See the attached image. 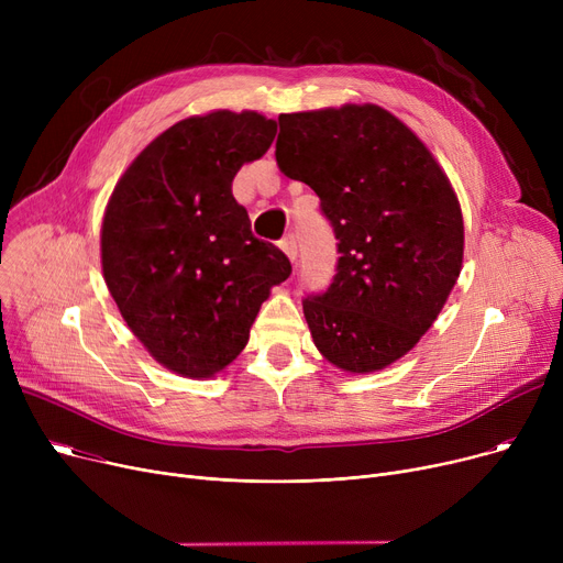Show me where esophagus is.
<instances>
[{
	"instance_id": "obj_1",
	"label": "esophagus",
	"mask_w": 563,
	"mask_h": 563,
	"mask_svg": "<svg viewBox=\"0 0 563 563\" xmlns=\"http://www.w3.org/2000/svg\"><path fill=\"white\" fill-rule=\"evenodd\" d=\"M280 249H283V253L294 262V257H297V236L294 234H287V236H283V242H280Z\"/></svg>"
}]
</instances>
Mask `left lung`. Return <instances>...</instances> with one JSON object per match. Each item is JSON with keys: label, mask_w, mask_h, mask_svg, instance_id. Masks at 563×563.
<instances>
[{"label": "left lung", "mask_w": 563, "mask_h": 563, "mask_svg": "<svg viewBox=\"0 0 563 563\" xmlns=\"http://www.w3.org/2000/svg\"><path fill=\"white\" fill-rule=\"evenodd\" d=\"M278 168L306 183L338 240V274L303 314L335 367L369 374L420 342L463 264L459 198L429 147L376 104L278 115Z\"/></svg>", "instance_id": "1"}]
</instances>
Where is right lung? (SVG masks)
Returning a JSON list of instances; mask_svg holds the SVG:
<instances>
[{
	"instance_id": "obj_1",
	"label": "right lung",
	"mask_w": 563,
	"mask_h": 563,
	"mask_svg": "<svg viewBox=\"0 0 563 563\" xmlns=\"http://www.w3.org/2000/svg\"><path fill=\"white\" fill-rule=\"evenodd\" d=\"M274 136L276 121L257 111L185 118L143 147L107 202L104 283L130 331L175 374L228 367L272 287L291 274L232 196L236 170Z\"/></svg>"
}]
</instances>
